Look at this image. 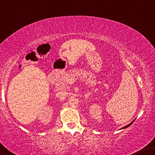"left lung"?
Returning a JSON list of instances; mask_svg holds the SVG:
<instances>
[{
  "mask_svg": "<svg viewBox=\"0 0 155 155\" xmlns=\"http://www.w3.org/2000/svg\"><path fill=\"white\" fill-rule=\"evenodd\" d=\"M134 121H132L131 123H130V124H128V125H127V126H125V127H123V128H122V129H126V128H127V127H129L130 125H131V124H132L133 123H134Z\"/></svg>",
  "mask_w": 155,
  "mask_h": 155,
  "instance_id": "8db88e82",
  "label": "left lung"
}]
</instances>
